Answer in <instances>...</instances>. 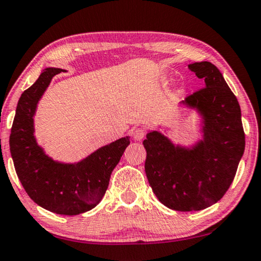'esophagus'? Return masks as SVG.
<instances>
[{
  "instance_id": "1",
  "label": "esophagus",
  "mask_w": 261,
  "mask_h": 261,
  "mask_svg": "<svg viewBox=\"0 0 261 261\" xmlns=\"http://www.w3.org/2000/svg\"><path fill=\"white\" fill-rule=\"evenodd\" d=\"M146 131L144 127H136V129L132 131V137H134L135 141H142V139L145 137Z\"/></svg>"
}]
</instances>
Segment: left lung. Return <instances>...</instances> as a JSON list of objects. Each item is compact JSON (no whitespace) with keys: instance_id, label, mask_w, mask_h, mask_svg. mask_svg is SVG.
I'll return each instance as SVG.
<instances>
[{"instance_id":"1","label":"left lung","mask_w":261,"mask_h":261,"mask_svg":"<svg viewBox=\"0 0 261 261\" xmlns=\"http://www.w3.org/2000/svg\"><path fill=\"white\" fill-rule=\"evenodd\" d=\"M205 87L188 96L182 106L201 117L203 138L191 146L176 145L161 131L144 139L145 172L162 204L176 211H199L216 204L230 188L245 150L238 99L223 75L210 62L189 65Z\"/></svg>"}]
</instances>
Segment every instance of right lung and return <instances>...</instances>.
I'll return each instance as SVG.
<instances>
[{"instance_id":"add662e5","label":"right lung","mask_w":261,"mask_h":261,"mask_svg":"<svg viewBox=\"0 0 261 261\" xmlns=\"http://www.w3.org/2000/svg\"><path fill=\"white\" fill-rule=\"evenodd\" d=\"M61 71L63 69H44L19 97L9 145L18 179L31 199L50 212L76 216L102 200L130 137L99 147L79 163H61L45 154L34 136V116L53 77Z\"/></svg>"}]
</instances>
